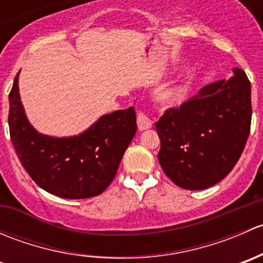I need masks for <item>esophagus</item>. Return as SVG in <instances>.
Returning <instances> with one entry per match:
<instances>
[{
  "instance_id": "34e87169",
  "label": "esophagus",
  "mask_w": 263,
  "mask_h": 263,
  "mask_svg": "<svg viewBox=\"0 0 263 263\" xmlns=\"http://www.w3.org/2000/svg\"><path fill=\"white\" fill-rule=\"evenodd\" d=\"M151 126H153V121L144 112H140L137 115V127H139L140 131H145V129L151 128Z\"/></svg>"
}]
</instances>
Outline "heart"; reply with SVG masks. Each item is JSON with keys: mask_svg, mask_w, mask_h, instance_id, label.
I'll return each instance as SVG.
<instances>
[{"mask_svg": "<svg viewBox=\"0 0 263 263\" xmlns=\"http://www.w3.org/2000/svg\"><path fill=\"white\" fill-rule=\"evenodd\" d=\"M185 98V89L181 85H177V86H172L169 89H166L165 91L161 92L160 100L166 105H178L184 100Z\"/></svg>", "mask_w": 263, "mask_h": 263, "instance_id": "obj_1", "label": "heart"}]
</instances>
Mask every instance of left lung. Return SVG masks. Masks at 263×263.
I'll return each instance as SVG.
<instances>
[{"label": "left lung", "mask_w": 263, "mask_h": 263, "mask_svg": "<svg viewBox=\"0 0 263 263\" xmlns=\"http://www.w3.org/2000/svg\"><path fill=\"white\" fill-rule=\"evenodd\" d=\"M229 80L203 86L179 108L165 110L155 123L159 163L184 190L219 183L239 160L249 136L251 82L242 68Z\"/></svg>", "instance_id": "obj_1"}]
</instances>
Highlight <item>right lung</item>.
I'll list each match as a JSON object with an SVG mask.
<instances>
[{
	"mask_svg": "<svg viewBox=\"0 0 263 263\" xmlns=\"http://www.w3.org/2000/svg\"><path fill=\"white\" fill-rule=\"evenodd\" d=\"M9 100L12 145L39 187L71 200L94 197L107 190L136 134L134 107L102 116L80 135L53 137L39 134L26 118L18 94V73Z\"/></svg>",
	"mask_w": 263,
	"mask_h": 263,
	"instance_id": "right-lung-1",
	"label": "right lung"
}]
</instances>
